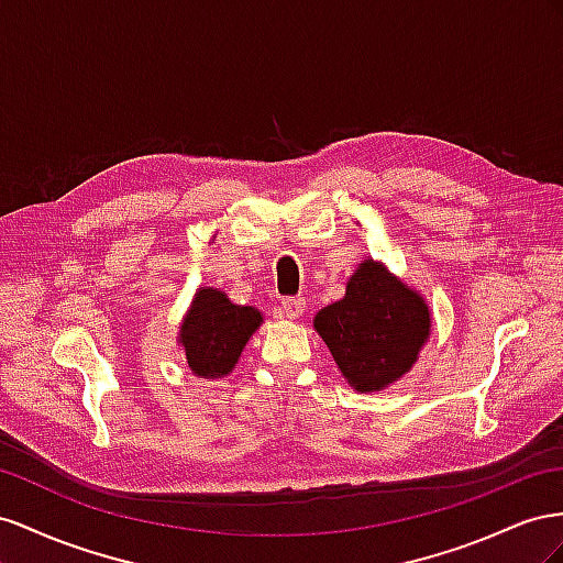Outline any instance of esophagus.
I'll return each mask as SVG.
<instances>
[{
  "instance_id": "34e87169",
  "label": "esophagus",
  "mask_w": 563,
  "mask_h": 563,
  "mask_svg": "<svg viewBox=\"0 0 563 563\" xmlns=\"http://www.w3.org/2000/svg\"><path fill=\"white\" fill-rule=\"evenodd\" d=\"M303 311H307V301H303L301 297H287L280 301V307H278V313L283 318H290V320H297Z\"/></svg>"
}]
</instances>
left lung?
Listing matches in <instances>:
<instances>
[{
    "label": "left lung",
    "mask_w": 563,
    "mask_h": 563,
    "mask_svg": "<svg viewBox=\"0 0 563 563\" xmlns=\"http://www.w3.org/2000/svg\"><path fill=\"white\" fill-rule=\"evenodd\" d=\"M313 328L351 387L371 394L410 373L429 340L431 311L382 262L365 260L346 295L316 313Z\"/></svg>",
    "instance_id": "obj_1"
}]
</instances>
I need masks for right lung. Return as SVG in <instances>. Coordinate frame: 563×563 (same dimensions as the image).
Masks as SVG:
<instances>
[{
    "label": "right lung",
    "instance_id": "right-lung-1",
    "mask_svg": "<svg viewBox=\"0 0 563 563\" xmlns=\"http://www.w3.org/2000/svg\"><path fill=\"white\" fill-rule=\"evenodd\" d=\"M262 320L260 309L240 307L214 287H200L179 332L192 375L205 379L227 377Z\"/></svg>",
    "mask_w": 563,
    "mask_h": 563
}]
</instances>
